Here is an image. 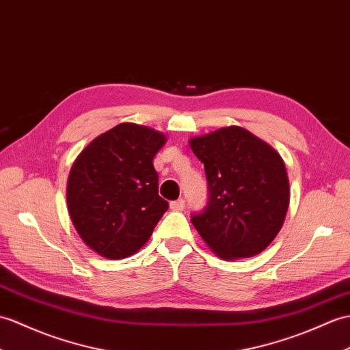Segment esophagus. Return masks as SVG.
<instances>
[{
	"label": "esophagus",
	"instance_id": "34e87169",
	"mask_svg": "<svg viewBox=\"0 0 350 350\" xmlns=\"http://www.w3.org/2000/svg\"><path fill=\"white\" fill-rule=\"evenodd\" d=\"M170 208L173 210V212H182V210L185 208V200H177V201H173L170 202Z\"/></svg>",
	"mask_w": 350,
	"mask_h": 350
}]
</instances>
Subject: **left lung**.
I'll return each mask as SVG.
<instances>
[{"label":"left lung","mask_w":350,"mask_h":350,"mask_svg":"<svg viewBox=\"0 0 350 350\" xmlns=\"http://www.w3.org/2000/svg\"><path fill=\"white\" fill-rule=\"evenodd\" d=\"M189 146L204 164L208 206L192 224L222 259L250 258L270 246L289 207L285 161L273 146L231 125L192 137Z\"/></svg>","instance_id":"8db88e82"}]
</instances>
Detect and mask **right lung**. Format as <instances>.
Returning <instances> with one entry per match:
<instances>
[{
  "instance_id": "1",
  "label": "right lung",
  "mask_w": 350,
  "mask_h": 350,
  "mask_svg": "<svg viewBox=\"0 0 350 350\" xmlns=\"http://www.w3.org/2000/svg\"><path fill=\"white\" fill-rule=\"evenodd\" d=\"M167 137L124 122L80 152L67 180V207L85 245L122 259L146 245L168 202L158 195L152 161Z\"/></svg>"
}]
</instances>
